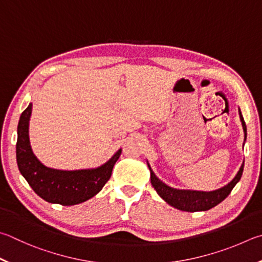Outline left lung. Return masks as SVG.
Returning <instances> with one entry per match:
<instances>
[{
	"label": "left lung",
	"instance_id": "1",
	"mask_svg": "<svg viewBox=\"0 0 262 262\" xmlns=\"http://www.w3.org/2000/svg\"><path fill=\"white\" fill-rule=\"evenodd\" d=\"M239 118L242 121V126H243L244 130V142L246 140V125L244 121V118L242 116L241 110ZM147 163V161H146ZM151 174V184L155 188L157 193L164 199V201L168 204V205L178 208L180 211L185 212H198V211H207L211 210L212 207L216 206L217 204H220L223 199L228 197V194L231 192V190L234 189L235 185L238 183V181L242 178L244 169V163L242 164L241 168L237 172L236 177L232 179L229 183L225 187H222L214 191H197V190H180L168 187L167 184H165L163 181H160L156 177L154 170L151 169L149 163H147Z\"/></svg>",
	"mask_w": 262,
	"mask_h": 262
}]
</instances>
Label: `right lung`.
Instances as JSON below:
<instances>
[{
  "instance_id": "obj_1",
  "label": "right lung",
  "mask_w": 262,
  "mask_h": 262,
  "mask_svg": "<svg viewBox=\"0 0 262 262\" xmlns=\"http://www.w3.org/2000/svg\"><path fill=\"white\" fill-rule=\"evenodd\" d=\"M31 113L32 104L26 107L19 119L16 157L19 172L34 192L46 202L64 206L77 205L97 194L111 178L113 166L121 155V149L97 168L79 170L49 168L32 151L28 136Z\"/></svg>"
}]
</instances>
